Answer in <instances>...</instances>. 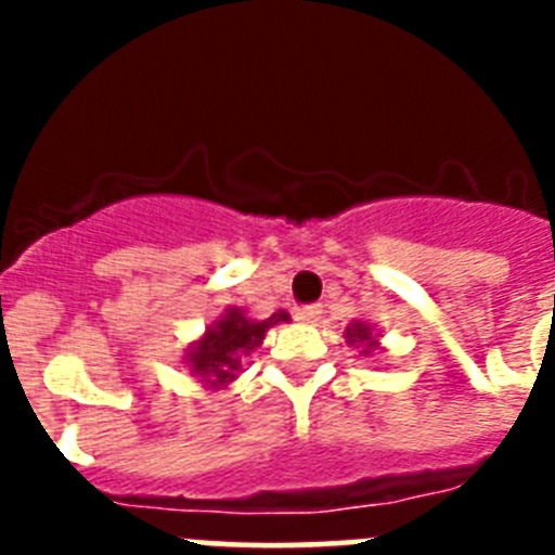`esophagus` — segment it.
Masks as SVG:
<instances>
[{
    "instance_id": "obj_1",
    "label": "esophagus",
    "mask_w": 555,
    "mask_h": 555,
    "mask_svg": "<svg viewBox=\"0 0 555 555\" xmlns=\"http://www.w3.org/2000/svg\"><path fill=\"white\" fill-rule=\"evenodd\" d=\"M320 317H322V306L294 308V320H297V322H317Z\"/></svg>"
}]
</instances>
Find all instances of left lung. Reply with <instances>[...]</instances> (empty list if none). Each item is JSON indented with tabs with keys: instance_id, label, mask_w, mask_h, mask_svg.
Returning <instances> with one entry per match:
<instances>
[{
	"instance_id": "left-lung-1",
	"label": "left lung",
	"mask_w": 555,
	"mask_h": 555,
	"mask_svg": "<svg viewBox=\"0 0 555 555\" xmlns=\"http://www.w3.org/2000/svg\"><path fill=\"white\" fill-rule=\"evenodd\" d=\"M347 345H358V347H364V356H370L372 350H375L377 347V341H375V336H372V327L366 325V322H352L350 327H347Z\"/></svg>"
}]
</instances>
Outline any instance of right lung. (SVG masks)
<instances>
[{
  "label": "right lung",
  "instance_id": "obj_1",
  "mask_svg": "<svg viewBox=\"0 0 555 555\" xmlns=\"http://www.w3.org/2000/svg\"><path fill=\"white\" fill-rule=\"evenodd\" d=\"M278 322H288V313L278 311L269 320H249L242 308H228L222 320L214 322L197 345L191 347L185 361L194 375L203 377V384L222 389L235 380L244 358L261 345L269 327Z\"/></svg>",
  "mask_w": 555,
  "mask_h": 555
}]
</instances>
